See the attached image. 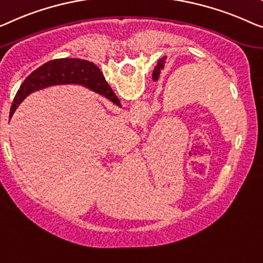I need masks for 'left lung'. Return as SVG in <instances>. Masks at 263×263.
<instances>
[{
    "instance_id": "1",
    "label": "left lung",
    "mask_w": 263,
    "mask_h": 263,
    "mask_svg": "<svg viewBox=\"0 0 263 263\" xmlns=\"http://www.w3.org/2000/svg\"><path fill=\"white\" fill-rule=\"evenodd\" d=\"M163 67H164V60H163V59H160V60L158 61V64H157V67L154 70V74H152V77H154V80L158 79L159 72H160V69H163Z\"/></svg>"
}]
</instances>
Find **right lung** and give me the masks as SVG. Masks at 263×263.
<instances>
[{
  "instance_id": "obj_1",
  "label": "right lung",
  "mask_w": 263,
  "mask_h": 263,
  "mask_svg": "<svg viewBox=\"0 0 263 263\" xmlns=\"http://www.w3.org/2000/svg\"><path fill=\"white\" fill-rule=\"evenodd\" d=\"M58 84L84 85L111 101L115 100V93L105 81L103 73L93 62L80 59H55L34 70L22 82L10 107L9 118L13 117L18 105L30 93Z\"/></svg>"
}]
</instances>
